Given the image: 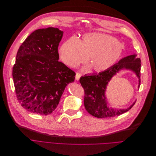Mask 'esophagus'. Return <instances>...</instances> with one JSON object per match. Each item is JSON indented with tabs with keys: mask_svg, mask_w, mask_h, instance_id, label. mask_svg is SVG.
Wrapping results in <instances>:
<instances>
[{
	"mask_svg": "<svg viewBox=\"0 0 156 156\" xmlns=\"http://www.w3.org/2000/svg\"><path fill=\"white\" fill-rule=\"evenodd\" d=\"M80 76H81V75H80V73H77L76 75V79L77 80H79V79H80Z\"/></svg>",
	"mask_w": 156,
	"mask_h": 156,
	"instance_id": "obj_1",
	"label": "esophagus"
}]
</instances>
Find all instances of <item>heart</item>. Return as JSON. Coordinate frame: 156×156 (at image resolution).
I'll list each match as a JSON object with an SVG mask.
<instances>
[{"instance_id": "b5f03b06", "label": "heart", "mask_w": 156, "mask_h": 156, "mask_svg": "<svg viewBox=\"0 0 156 156\" xmlns=\"http://www.w3.org/2000/svg\"><path fill=\"white\" fill-rule=\"evenodd\" d=\"M123 47L121 43L107 34L93 32L84 34L79 41L70 38L60 49L62 61L70 67H76L87 60L95 72L110 69L118 61Z\"/></svg>"}]
</instances>
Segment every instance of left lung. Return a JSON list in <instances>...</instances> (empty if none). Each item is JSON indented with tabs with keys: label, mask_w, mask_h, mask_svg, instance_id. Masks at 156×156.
I'll return each instance as SVG.
<instances>
[{
	"label": "left lung",
	"mask_w": 156,
	"mask_h": 156,
	"mask_svg": "<svg viewBox=\"0 0 156 156\" xmlns=\"http://www.w3.org/2000/svg\"><path fill=\"white\" fill-rule=\"evenodd\" d=\"M128 70L134 72L138 79V86L140 84V58L133 54L122 58L121 60L108 70L82 76L79 82L84 90V104L87 112L98 118H107L119 115L127 112L135 105L133 103L128 108L116 109L109 107L105 92L107 86L112 78L122 70Z\"/></svg>",
	"instance_id": "obj_1"
}]
</instances>
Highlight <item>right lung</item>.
<instances>
[{"label": "right lung", "mask_w": 156, "mask_h": 156, "mask_svg": "<svg viewBox=\"0 0 156 156\" xmlns=\"http://www.w3.org/2000/svg\"><path fill=\"white\" fill-rule=\"evenodd\" d=\"M63 32L58 28L36 30L20 46L12 69L17 99L30 112L46 115L60 102L76 73L59 62Z\"/></svg>", "instance_id": "obj_1"}]
</instances>
